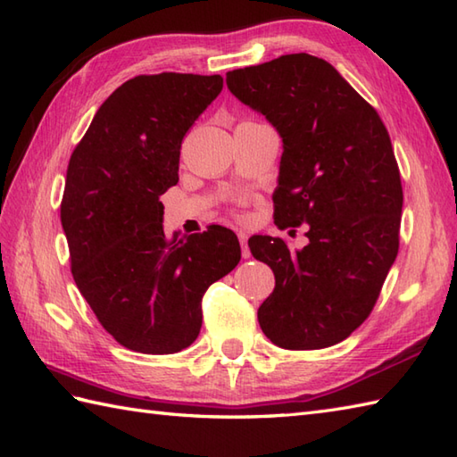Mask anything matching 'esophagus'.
Returning a JSON list of instances; mask_svg holds the SVG:
<instances>
[{
    "label": "esophagus",
    "mask_w": 457,
    "mask_h": 457,
    "mask_svg": "<svg viewBox=\"0 0 457 457\" xmlns=\"http://www.w3.org/2000/svg\"><path fill=\"white\" fill-rule=\"evenodd\" d=\"M237 239L241 244V255H244V259H249L251 257V251H249V245H247V234L245 231H237Z\"/></svg>",
    "instance_id": "34e87169"
}]
</instances>
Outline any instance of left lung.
Segmentation results:
<instances>
[{"instance_id":"8db88e82","label":"left lung","mask_w":457,"mask_h":457,"mask_svg":"<svg viewBox=\"0 0 457 457\" xmlns=\"http://www.w3.org/2000/svg\"><path fill=\"white\" fill-rule=\"evenodd\" d=\"M229 92L283 137L275 223H308V245L253 236L275 273L259 326L285 349H322L361 326L399 253L401 172L377 110L322 58L283 54L226 74Z\"/></svg>"}]
</instances>
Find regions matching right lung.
Here are the masks:
<instances>
[{
	"instance_id": "obj_1",
	"label": "right lung",
	"mask_w": 457,
	"mask_h": 457,
	"mask_svg": "<svg viewBox=\"0 0 457 457\" xmlns=\"http://www.w3.org/2000/svg\"><path fill=\"white\" fill-rule=\"evenodd\" d=\"M223 88L220 74H141L123 82L68 162L61 221L74 283L123 347L177 353L198 337L202 296L234 270V231L167 237L161 194L179 182L180 145Z\"/></svg>"
}]
</instances>
